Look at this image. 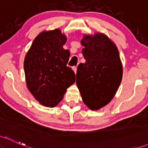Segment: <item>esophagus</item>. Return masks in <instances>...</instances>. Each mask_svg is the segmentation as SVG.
I'll return each mask as SVG.
<instances>
[{"label":"esophagus","mask_w":148,"mask_h":148,"mask_svg":"<svg viewBox=\"0 0 148 148\" xmlns=\"http://www.w3.org/2000/svg\"><path fill=\"white\" fill-rule=\"evenodd\" d=\"M72 69H73V71H74V73H75V74H77V66H73Z\"/></svg>","instance_id":"1"}]
</instances>
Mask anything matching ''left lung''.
<instances>
[{"mask_svg":"<svg viewBox=\"0 0 148 148\" xmlns=\"http://www.w3.org/2000/svg\"><path fill=\"white\" fill-rule=\"evenodd\" d=\"M81 44L86 62L78 66L77 85L88 108L98 110L118 89L123 74L122 62L117 46L103 33L83 34Z\"/></svg>","mask_w":148,"mask_h":148,"instance_id":"obj_1","label":"left lung"}]
</instances>
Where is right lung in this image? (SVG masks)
I'll list each match as a JSON object with an SVG mask.
<instances>
[{
	"label": "right lung",
	"instance_id": "obj_1",
	"mask_svg": "<svg viewBox=\"0 0 148 148\" xmlns=\"http://www.w3.org/2000/svg\"><path fill=\"white\" fill-rule=\"evenodd\" d=\"M66 36L59 28L40 33L24 59L25 78L29 92L42 105L53 107L75 82V74L67 66L70 52L63 46Z\"/></svg>",
	"mask_w": 148,
	"mask_h": 148
}]
</instances>
